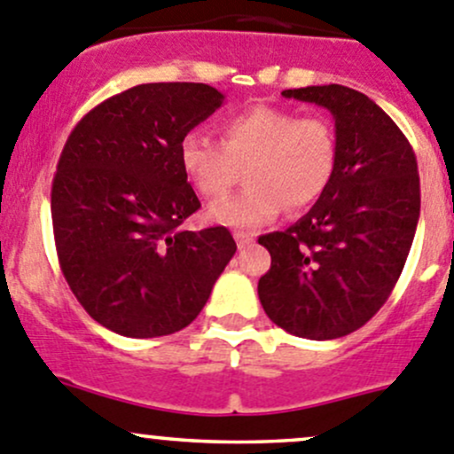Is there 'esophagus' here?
Returning <instances> with one entry per match:
<instances>
[{
  "label": "esophagus",
  "instance_id": "obj_1",
  "mask_svg": "<svg viewBox=\"0 0 454 454\" xmlns=\"http://www.w3.org/2000/svg\"><path fill=\"white\" fill-rule=\"evenodd\" d=\"M235 241H237V246H239V250H244V248H248V246H253L254 237L244 235V232H235Z\"/></svg>",
  "mask_w": 454,
  "mask_h": 454
}]
</instances>
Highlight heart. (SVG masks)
<instances>
[{
  "label": "heart",
  "mask_w": 454,
  "mask_h": 454,
  "mask_svg": "<svg viewBox=\"0 0 454 454\" xmlns=\"http://www.w3.org/2000/svg\"><path fill=\"white\" fill-rule=\"evenodd\" d=\"M186 177L204 198H222L246 168L248 189L215 201L213 222L231 228H259L281 215L314 204L336 167V136L320 116L254 105L222 122V142L189 131L180 142Z\"/></svg>",
  "instance_id": "obj_1"
}]
</instances>
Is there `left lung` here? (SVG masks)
Wrapping results in <instances>:
<instances>
[{"label":"left lung","instance_id":"1","mask_svg":"<svg viewBox=\"0 0 454 454\" xmlns=\"http://www.w3.org/2000/svg\"><path fill=\"white\" fill-rule=\"evenodd\" d=\"M281 94L332 114L336 167L308 215L259 237L272 256L259 301L286 332L333 340L363 327L400 278L419 219L418 160L400 127L351 87Z\"/></svg>","mask_w":454,"mask_h":454}]
</instances>
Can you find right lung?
<instances>
[{
    "label": "right lung",
    "instance_id": "add662e5",
    "mask_svg": "<svg viewBox=\"0 0 454 454\" xmlns=\"http://www.w3.org/2000/svg\"><path fill=\"white\" fill-rule=\"evenodd\" d=\"M223 105L204 83H145L74 127L52 182L59 263L85 312L127 338L193 323L235 254L228 228L182 231L200 208L180 142Z\"/></svg>",
    "mask_w": 454,
    "mask_h": 454
}]
</instances>
